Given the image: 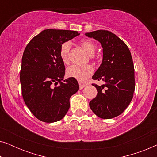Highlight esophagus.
<instances>
[{"label": "esophagus", "mask_w": 157, "mask_h": 157, "mask_svg": "<svg viewBox=\"0 0 157 157\" xmlns=\"http://www.w3.org/2000/svg\"><path fill=\"white\" fill-rule=\"evenodd\" d=\"M85 86H86L85 84H83V83H79V88H80V89H83Z\"/></svg>", "instance_id": "esophagus-1"}]
</instances>
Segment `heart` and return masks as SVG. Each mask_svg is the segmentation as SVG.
Returning <instances> with one entry per match:
<instances>
[{
  "instance_id": "obj_1",
  "label": "heart",
  "mask_w": 157,
  "mask_h": 157,
  "mask_svg": "<svg viewBox=\"0 0 157 157\" xmlns=\"http://www.w3.org/2000/svg\"><path fill=\"white\" fill-rule=\"evenodd\" d=\"M81 47L89 53V55H93L96 50V46L93 43L89 40H81L80 41ZM71 44L69 42H65L60 47L59 55L61 61L63 63L67 64L69 62V51ZM94 72V68L91 65H85L79 66L72 65L66 69V75L70 78L76 79L80 82H84L86 79Z\"/></svg>"
}]
</instances>
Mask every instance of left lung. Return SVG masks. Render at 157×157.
Listing matches in <instances>:
<instances>
[{
	"instance_id": "obj_1",
	"label": "left lung",
	"mask_w": 157,
	"mask_h": 157,
	"mask_svg": "<svg viewBox=\"0 0 157 157\" xmlns=\"http://www.w3.org/2000/svg\"><path fill=\"white\" fill-rule=\"evenodd\" d=\"M86 36L97 40L103 47L102 63L92 78L104 84H92L98 93L90 101V108L99 118L112 119L121 114L132 100L135 79L132 55L125 43L112 32L98 30Z\"/></svg>"
}]
</instances>
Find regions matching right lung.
<instances>
[{"label": "right lung", "mask_w": 157, "mask_h": 157, "mask_svg": "<svg viewBox=\"0 0 157 157\" xmlns=\"http://www.w3.org/2000/svg\"><path fill=\"white\" fill-rule=\"evenodd\" d=\"M79 34L74 31L46 29L25 47L20 73L22 96L40 121L52 123L63 119L69 109L70 97L78 91L76 79L63 80L65 66L59 50L62 44Z\"/></svg>", "instance_id": "obj_1"}]
</instances>
